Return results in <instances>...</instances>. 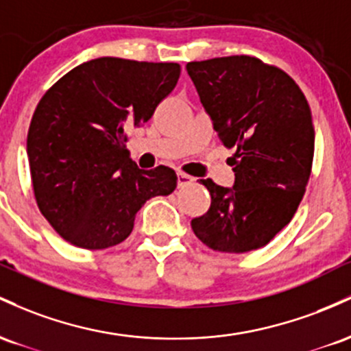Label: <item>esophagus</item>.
<instances>
[{"label":"esophagus","mask_w":351,"mask_h":351,"mask_svg":"<svg viewBox=\"0 0 351 351\" xmlns=\"http://www.w3.org/2000/svg\"><path fill=\"white\" fill-rule=\"evenodd\" d=\"M194 177L186 174V172H177V186L179 187H187L194 182Z\"/></svg>","instance_id":"esophagus-1"}]
</instances>
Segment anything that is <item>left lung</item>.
<instances>
[{"instance_id": "left-lung-1", "label": "left lung", "mask_w": 351, "mask_h": 351, "mask_svg": "<svg viewBox=\"0 0 351 351\" xmlns=\"http://www.w3.org/2000/svg\"><path fill=\"white\" fill-rule=\"evenodd\" d=\"M187 73L219 139L235 149L234 187L200 179L210 207L192 230L212 250L261 249L292 220L312 174L308 102L285 71L243 54L187 62Z\"/></svg>"}]
</instances>
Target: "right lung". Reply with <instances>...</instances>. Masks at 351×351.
Instances as JSON below:
<instances>
[{
  "label": "right lung",
  "instance_id": "1",
  "mask_svg": "<svg viewBox=\"0 0 351 351\" xmlns=\"http://www.w3.org/2000/svg\"><path fill=\"white\" fill-rule=\"evenodd\" d=\"M177 62L97 58L54 82L27 131L36 204L66 242L102 250L124 242L145 200L177 186L171 167L143 171L125 149L176 88Z\"/></svg>",
  "mask_w": 351,
  "mask_h": 351
}]
</instances>
